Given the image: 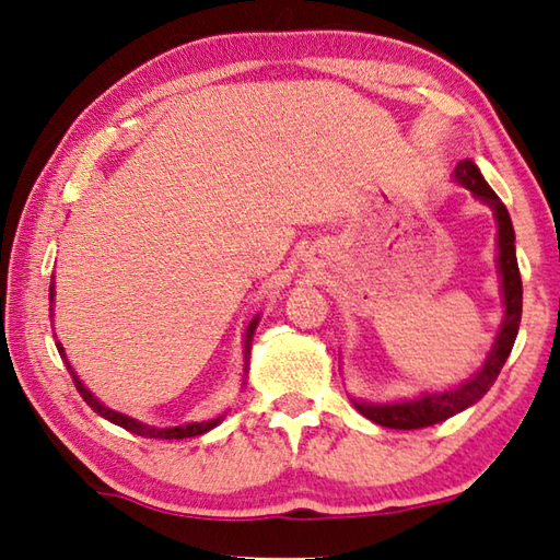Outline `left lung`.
Segmentation results:
<instances>
[{"label":"left lung","mask_w":560,"mask_h":560,"mask_svg":"<svg viewBox=\"0 0 560 560\" xmlns=\"http://www.w3.org/2000/svg\"><path fill=\"white\" fill-rule=\"evenodd\" d=\"M455 183H460L467 190L472 192L477 200H482L485 206H490L494 218H497V267H500V279H502V299H504V318L500 325V332H497L494 345L490 354H487L485 364L480 372L472 374L470 380L455 386L451 392H425L419 399L409 401H392V404H372V401H358L352 399L354 409L362 416H368L370 421L384 425V429H396V431H413V429H425V425L441 423L451 416L465 411L467 406H472L482 399V396L490 392L494 380L500 377V370L504 368L506 358L514 348L516 332H520L522 323V277H520V264H516V249H514V228L512 218L506 212L504 202L497 198V192L487 186L482 178L480 168H477L470 159H463L460 164L453 171Z\"/></svg>","instance_id":"8db88e82"}]
</instances>
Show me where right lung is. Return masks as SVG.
<instances>
[{"label": "right lung", "mask_w": 560, "mask_h": 560, "mask_svg": "<svg viewBox=\"0 0 560 560\" xmlns=\"http://www.w3.org/2000/svg\"><path fill=\"white\" fill-rule=\"evenodd\" d=\"M50 301H54V283H50ZM54 311V308H50ZM257 323H259V315L257 318H252L247 330L242 338H245V348H242V354H245V364H249V350H252V338H254V330H257ZM58 352L63 354L66 358V350L60 348V342H56ZM70 374H73V382H75V389L80 392V396H83V401L93 409L95 413L103 416V419H107L109 423H117L121 425V429H127L129 433H137V435H144V439H166V441H180V439H192V435H200V433H208L210 429H215V425L225 419V416H218V419H210V421H200V423H186V425H174V429H156V425H149V423H141L137 419H131V416L127 413H119V411H112L107 409V406L97 399V396H93V392L85 389V384L78 380V374L73 372V368H70V362L66 360ZM247 372V370H245Z\"/></svg>", "instance_id": "right-lung-1"}]
</instances>
